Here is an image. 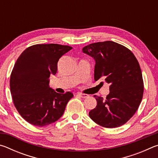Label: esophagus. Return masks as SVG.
Listing matches in <instances>:
<instances>
[{"instance_id": "esophagus-1", "label": "esophagus", "mask_w": 158, "mask_h": 158, "mask_svg": "<svg viewBox=\"0 0 158 158\" xmlns=\"http://www.w3.org/2000/svg\"><path fill=\"white\" fill-rule=\"evenodd\" d=\"M77 95H79L80 97L82 98H89V95H87V94H84V93H79L78 94H77Z\"/></svg>"}]
</instances>
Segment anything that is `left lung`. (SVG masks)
<instances>
[{"label":"left lung","instance_id":"obj_1","mask_svg":"<svg viewBox=\"0 0 158 158\" xmlns=\"http://www.w3.org/2000/svg\"><path fill=\"white\" fill-rule=\"evenodd\" d=\"M82 52L95 60V81L105 80L110 91L105 99L94 96L97 106L90 111V118L105 127L121 126L135 114L143 98L142 73L137 58L127 48L112 41L90 44Z\"/></svg>","mask_w":158,"mask_h":158}]
</instances>
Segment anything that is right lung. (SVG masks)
<instances>
[{"label": "right lung", "mask_w": 158, "mask_h": 158, "mask_svg": "<svg viewBox=\"0 0 158 158\" xmlns=\"http://www.w3.org/2000/svg\"><path fill=\"white\" fill-rule=\"evenodd\" d=\"M73 47L58 44H35L18 58L10 76V92L16 109L26 121L43 127L63 116L70 92L60 94L49 87L59 58Z\"/></svg>", "instance_id": "1"}]
</instances>
